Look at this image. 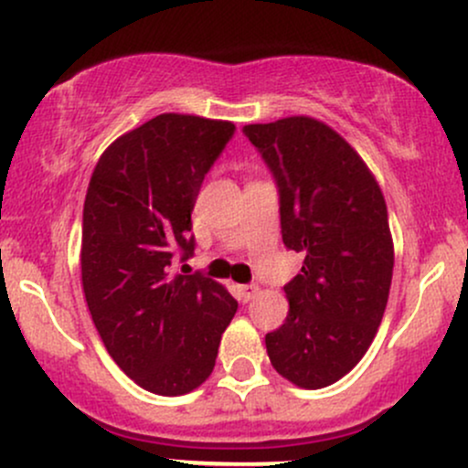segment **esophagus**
I'll return each mask as SVG.
<instances>
[{"mask_svg":"<svg viewBox=\"0 0 468 468\" xmlns=\"http://www.w3.org/2000/svg\"><path fill=\"white\" fill-rule=\"evenodd\" d=\"M238 290H239V299L246 303V302H250L257 292H260V286H255V283H244V286H239Z\"/></svg>","mask_w":468,"mask_h":468,"instance_id":"obj_1","label":"esophagus"}]
</instances>
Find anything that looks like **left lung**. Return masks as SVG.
Here are the masks:
<instances>
[{"label": "left lung", "mask_w": 468, "mask_h": 468, "mask_svg": "<svg viewBox=\"0 0 468 468\" xmlns=\"http://www.w3.org/2000/svg\"><path fill=\"white\" fill-rule=\"evenodd\" d=\"M272 174L282 239L303 255L283 286L282 327L266 335L272 367L305 389L336 383L363 358L388 305L394 246L374 176L335 130L308 116L246 125Z\"/></svg>", "instance_id": "obj_1"}]
</instances>
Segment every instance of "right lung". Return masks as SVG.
I'll return each mask as SVG.
<instances>
[{"mask_svg": "<svg viewBox=\"0 0 468 468\" xmlns=\"http://www.w3.org/2000/svg\"><path fill=\"white\" fill-rule=\"evenodd\" d=\"M229 121L160 114L121 136L94 166L83 207L80 277L90 314L118 367L141 388L180 396L202 385L238 302L202 272L191 211L233 138Z\"/></svg>", "mask_w": 468, "mask_h": 468, "instance_id": "right-lung-1", "label": "right lung"}]
</instances>
